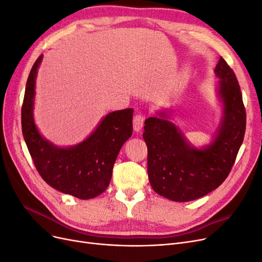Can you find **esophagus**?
<instances>
[{
  "instance_id": "34e87169",
  "label": "esophagus",
  "mask_w": 262,
  "mask_h": 262,
  "mask_svg": "<svg viewBox=\"0 0 262 262\" xmlns=\"http://www.w3.org/2000/svg\"><path fill=\"white\" fill-rule=\"evenodd\" d=\"M143 123H144V116L137 114L135 115V118L133 120V127L135 132H140L143 127Z\"/></svg>"
}]
</instances>
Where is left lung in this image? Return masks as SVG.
<instances>
[{"label": "left lung", "mask_w": 262, "mask_h": 262, "mask_svg": "<svg viewBox=\"0 0 262 262\" xmlns=\"http://www.w3.org/2000/svg\"><path fill=\"white\" fill-rule=\"evenodd\" d=\"M215 73L221 119L209 144L193 146L170 121V111H159L144 122L150 185L170 201H193L217 189L228 177L243 142L246 112L236 76L222 57Z\"/></svg>", "instance_id": "left-lung-1"}]
</instances>
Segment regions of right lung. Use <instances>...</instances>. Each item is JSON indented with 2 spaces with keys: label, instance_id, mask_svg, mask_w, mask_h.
I'll list each match as a JSON object with an SVG mask.
<instances>
[{
  "label": "right lung",
  "instance_id": "add662e5",
  "mask_svg": "<svg viewBox=\"0 0 262 262\" xmlns=\"http://www.w3.org/2000/svg\"><path fill=\"white\" fill-rule=\"evenodd\" d=\"M43 55L29 74L21 108L23 135L34 165L46 183L80 200L100 195L108 188L118 154L133 134V109L106 114L82 142L59 147L46 139L34 122L35 80Z\"/></svg>",
  "mask_w": 262,
  "mask_h": 262
}]
</instances>
